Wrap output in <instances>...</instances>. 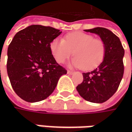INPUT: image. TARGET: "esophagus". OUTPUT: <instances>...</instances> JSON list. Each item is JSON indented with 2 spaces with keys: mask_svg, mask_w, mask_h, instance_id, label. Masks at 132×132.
<instances>
[{
  "mask_svg": "<svg viewBox=\"0 0 132 132\" xmlns=\"http://www.w3.org/2000/svg\"><path fill=\"white\" fill-rule=\"evenodd\" d=\"M67 73H68L69 74L71 75V74H73V71H70V70H68V71H67Z\"/></svg>",
  "mask_w": 132,
  "mask_h": 132,
  "instance_id": "34e87169",
  "label": "esophagus"
}]
</instances>
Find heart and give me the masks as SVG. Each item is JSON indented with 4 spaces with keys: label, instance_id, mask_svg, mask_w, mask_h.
Returning <instances> with one entry per match:
<instances>
[{
    "label": "heart",
    "instance_id": "b5f03b06",
    "mask_svg": "<svg viewBox=\"0 0 132 132\" xmlns=\"http://www.w3.org/2000/svg\"><path fill=\"white\" fill-rule=\"evenodd\" d=\"M51 51L58 63H63L73 52L72 66L81 67L85 71L96 68L102 63L106 52L105 42L88 34L73 32L65 36L64 39L56 38L50 44Z\"/></svg>",
    "mask_w": 132,
    "mask_h": 132
}]
</instances>
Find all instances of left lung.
Listing matches in <instances>:
<instances>
[{
  "instance_id": "obj_1",
  "label": "left lung",
  "mask_w": 132,
  "mask_h": 132,
  "mask_svg": "<svg viewBox=\"0 0 132 132\" xmlns=\"http://www.w3.org/2000/svg\"><path fill=\"white\" fill-rule=\"evenodd\" d=\"M85 31L99 35L105 42L106 52L104 60L97 69L83 73V82L76 89L87 101L102 103L110 99L119 88L125 69V49L119 37L106 28L95 27Z\"/></svg>"
}]
</instances>
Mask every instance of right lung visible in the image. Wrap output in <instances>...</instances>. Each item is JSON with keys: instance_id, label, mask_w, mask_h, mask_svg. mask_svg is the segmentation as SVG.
<instances>
[{"instance_id": "right-lung-1", "label": "right lung", "mask_w": 132, "mask_h": 132, "mask_svg": "<svg viewBox=\"0 0 132 132\" xmlns=\"http://www.w3.org/2000/svg\"><path fill=\"white\" fill-rule=\"evenodd\" d=\"M60 30L33 24L19 31L7 49V72L12 88L29 102L46 99L67 71L56 61L50 48Z\"/></svg>"}]
</instances>
